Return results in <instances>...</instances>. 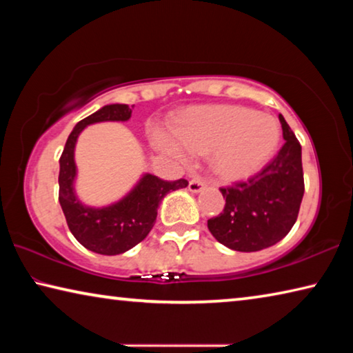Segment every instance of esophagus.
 Segmentation results:
<instances>
[{"mask_svg": "<svg viewBox=\"0 0 353 353\" xmlns=\"http://www.w3.org/2000/svg\"><path fill=\"white\" fill-rule=\"evenodd\" d=\"M204 187H205V182L199 177L191 179L190 183H188V190L191 191V193H199V191L204 190Z\"/></svg>", "mask_w": 353, "mask_h": 353, "instance_id": "obj_1", "label": "esophagus"}]
</instances>
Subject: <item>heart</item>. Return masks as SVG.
<instances>
[{
	"instance_id": "obj_1",
	"label": "heart",
	"mask_w": 353,
	"mask_h": 353,
	"mask_svg": "<svg viewBox=\"0 0 353 353\" xmlns=\"http://www.w3.org/2000/svg\"><path fill=\"white\" fill-rule=\"evenodd\" d=\"M155 146L181 160L213 152V170L227 182L244 181L263 170L276 152L280 129L276 119L244 105L191 109L176 130L155 128Z\"/></svg>"
}]
</instances>
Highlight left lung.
Masks as SVG:
<instances>
[{
    "instance_id": "obj_1",
    "label": "left lung",
    "mask_w": 353,
    "mask_h": 353,
    "mask_svg": "<svg viewBox=\"0 0 353 353\" xmlns=\"http://www.w3.org/2000/svg\"><path fill=\"white\" fill-rule=\"evenodd\" d=\"M285 145L246 182L223 187L224 210L207 221L208 230L225 248L255 252L279 243L294 225L303 198L302 148L279 115Z\"/></svg>"
}]
</instances>
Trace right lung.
<instances>
[{
	"label": "right lung",
	"mask_w": 353,
	"mask_h": 353,
	"mask_svg": "<svg viewBox=\"0 0 353 353\" xmlns=\"http://www.w3.org/2000/svg\"><path fill=\"white\" fill-rule=\"evenodd\" d=\"M132 109L128 104H109L83 118L71 130L59 160V202L68 229L83 248L101 255L123 254L145 240L154 227L162 199L170 191L188 185L185 179L168 182L157 176L145 174L123 199L112 205L88 207L77 199L74 193V146L77 137L88 124L128 121Z\"/></svg>",
	"instance_id": "right-lung-1"
}]
</instances>
